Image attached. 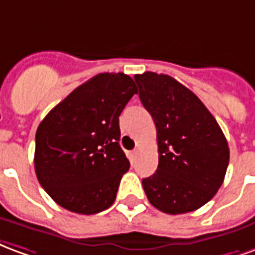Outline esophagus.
<instances>
[{
    "instance_id": "esophagus-1",
    "label": "esophagus",
    "mask_w": 255,
    "mask_h": 255,
    "mask_svg": "<svg viewBox=\"0 0 255 255\" xmlns=\"http://www.w3.org/2000/svg\"><path fill=\"white\" fill-rule=\"evenodd\" d=\"M137 155H138V150L134 149V150H130L129 153H128V156H129L130 161H134L135 157H137Z\"/></svg>"
}]
</instances>
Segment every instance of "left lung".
<instances>
[{
	"label": "left lung",
	"mask_w": 255,
	"mask_h": 255,
	"mask_svg": "<svg viewBox=\"0 0 255 255\" xmlns=\"http://www.w3.org/2000/svg\"><path fill=\"white\" fill-rule=\"evenodd\" d=\"M138 96L156 126L159 164L142 179L148 200L168 215L193 212L222 186L228 142L201 100L167 74H135Z\"/></svg>",
	"instance_id": "left-lung-1"
}]
</instances>
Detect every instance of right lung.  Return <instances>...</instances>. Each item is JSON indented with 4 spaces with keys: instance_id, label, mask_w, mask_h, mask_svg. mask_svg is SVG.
I'll return each mask as SVG.
<instances>
[{
    "instance_id": "right-lung-1",
    "label": "right lung",
    "mask_w": 255,
    "mask_h": 255,
    "mask_svg": "<svg viewBox=\"0 0 255 255\" xmlns=\"http://www.w3.org/2000/svg\"><path fill=\"white\" fill-rule=\"evenodd\" d=\"M137 94L125 73H99L44 117L35 137V172L54 201L81 215L113 205L130 163L120 146V115Z\"/></svg>"
}]
</instances>
